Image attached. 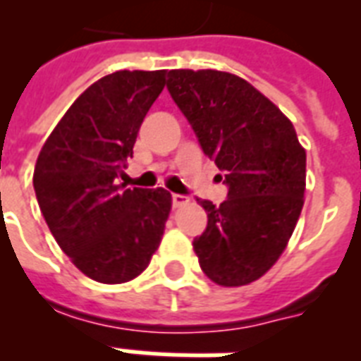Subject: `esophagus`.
Listing matches in <instances>:
<instances>
[{
    "label": "esophagus",
    "mask_w": 361,
    "mask_h": 361,
    "mask_svg": "<svg viewBox=\"0 0 361 361\" xmlns=\"http://www.w3.org/2000/svg\"><path fill=\"white\" fill-rule=\"evenodd\" d=\"M187 202H189V197H185V195H172V206L174 208H181Z\"/></svg>",
    "instance_id": "obj_1"
}]
</instances>
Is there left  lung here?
<instances>
[{
	"mask_svg": "<svg viewBox=\"0 0 361 361\" xmlns=\"http://www.w3.org/2000/svg\"><path fill=\"white\" fill-rule=\"evenodd\" d=\"M166 87L228 187L221 206L200 202V268L221 286L249 285L277 262L302 214L305 149L290 120L240 76L176 69Z\"/></svg>",
	"mask_w": 361,
	"mask_h": 361,
	"instance_id": "1",
	"label": "left lung"
}]
</instances>
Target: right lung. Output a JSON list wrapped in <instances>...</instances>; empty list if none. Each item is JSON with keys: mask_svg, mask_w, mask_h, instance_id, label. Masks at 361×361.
<instances>
[{"mask_svg": "<svg viewBox=\"0 0 361 361\" xmlns=\"http://www.w3.org/2000/svg\"><path fill=\"white\" fill-rule=\"evenodd\" d=\"M166 71H116L87 87L44 142L37 202L61 251L90 279H135L157 251L172 197L118 183Z\"/></svg>", "mask_w": 361, "mask_h": 361, "instance_id": "obj_1", "label": "right lung"}]
</instances>
